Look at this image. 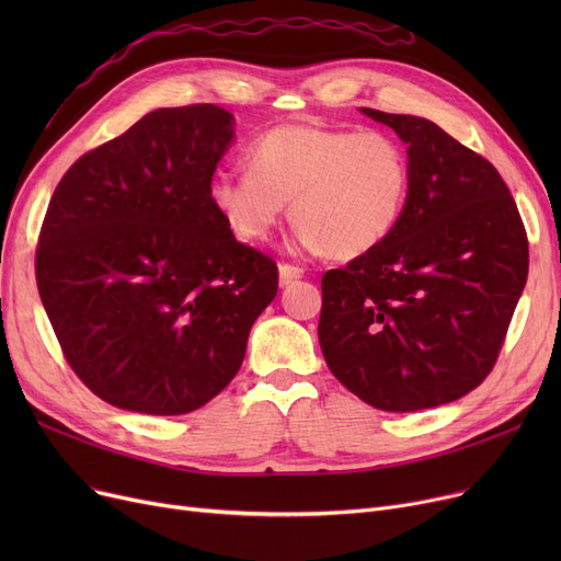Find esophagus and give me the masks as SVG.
<instances>
[{
	"instance_id": "esophagus-1",
	"label": "esophagus",
	"mask_w": 561,
	"mask_h": 561,
	"mask_svg": "<svg viewBox=\"0 0 561 561\" xmlns=\"http://www.w3.org/2000/svg\"><path fill=\"white\" fill-rule=\"evenodd\" d=\"M305 275V268H300V265H293V263H282L279 265V284L282 286H288L296 279H300Z\"/></svg>"
}]
</instances>
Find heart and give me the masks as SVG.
I'll use <instances>...</instances> for the list:
<instances>
[{
	"instance_id": "1",
	"label": "heart",
	"mask_w": 561,
	"mask_h": 561,
	"mask_svg": "<svg viewBox=\"0 0 561 561\" xmlns=\"http://www.w3.org/2000/svg\"><path fill=\"white\" fill-rule=\"evenodd\" d=\"M243 172H216L209 199L243 241H263L284 216L307 250L352 259L385 243L409 193V159L385 131L279 125L248 147Z\"/></svg>"
}]
</instances>
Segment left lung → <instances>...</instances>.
Instances as JSON below:
<instances>
[{
    "mask_svg": "<svg viewBox=\"0 0 561 561\" xmlns=\"http://www.w3.org/2000/svg\"><path fill=\"white\" fill-rule=\"evenodd\" d=\"M362 111L409 145V193L385 243L322 275L320 350L370 407L430 409L493 370L527 282V231L484 157L425 117Z\"/></svg>",
    "mask_w": 561,
    "mask_h": 561,
    "instance_id": "8db88e82",
    "label": "left lung"
}]
</instances>
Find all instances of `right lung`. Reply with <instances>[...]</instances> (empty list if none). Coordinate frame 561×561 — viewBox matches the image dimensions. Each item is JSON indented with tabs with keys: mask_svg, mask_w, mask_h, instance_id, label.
I'll list each match as a JSON object with an SVG mask.
<instances>
[{
	"mask_svg": "<svg viewBox=\"0 0 561 561\" xmlns=\"http://www.w3.org/2000/svg\"><path fill=\"white\" fill-rule=\"evenodd\" d=\"M216 104L147 113L79 157L41 227L36 282L75 375L104 402L180 416L239 373L277 263L214 209L233 138Z\"/></svg>",
	"mask_w": 561,
	"mask_h": 561,
	"instance_id": "1",
	"label": "right lung"
}]
</instances>
